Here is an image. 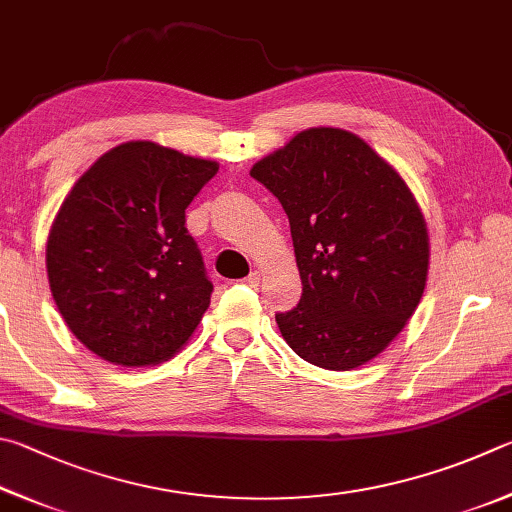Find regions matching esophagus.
<instances>
[{"instance_id": "esophagus-1", "label": "esophagus", "mask_w": 512, "mask_h": 512, "mask_svg": "<svg viewBox=\"0 0 512 512\" xmlns=\"http://www.w3.org/2000/svg\"><path fill=\"white\" fill-rule=\"evenodd\" d=\"M242 283L249 285V288H256V285L261 283V274H258V272H251L249 276H245V279H242Z\"/></svg>"}]
</instances>
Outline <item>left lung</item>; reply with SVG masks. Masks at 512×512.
<instances>
[{
  "mask_svg": "<svg viewBox=\"0 0 512 512\" xmlns=\"http://www.w3.org/2000/svg\"><path fill=\"white\" fill-rule=\"evenodd\" d=\"M288 213L303 283L276 312L285 342L328 371L373 360L414 315L429 240L414 195L355 134L310 128L251 168Z\"/></svg>",
  "mask_w": 512,
  "mask_h": 512,
  "instance_id": "obj_1",
  "label": "left lung"
}]
</instances>
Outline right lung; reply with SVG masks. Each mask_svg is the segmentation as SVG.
Here are the masks:
<instances>
[{
    "label": "right lung",
    "mask_w": 512,
    "mask_h": 512,
    "mask_svg": "<svg viewBox=\"0 0 512 512\" xmlns=\"http://www.w3.org/2000/svg\"><path fill=\"white\" fill-rule=\"evenodd\" d=\"M218 173L152 141L112 148L71 188L47 242L62 319L121 366L166 362L209 308L213 283L188 236L186 206Z\"/></svg>",
    "instance_id": "add662e5"
}]
</instances>
